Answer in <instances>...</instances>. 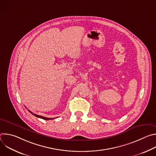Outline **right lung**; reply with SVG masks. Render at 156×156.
I'll return each mask as SVG.
<instances>
[{"mask_svg":"<svg viewBox=\"0 0 156 156\" xmlns=\"http://www.w3.org/2000/svg\"><path fill=\"white\" fill-rule=\"evenodd\" d=\"M28 111H29V112H30L31 114H32L33 115L36 116V117H38V118H40V119H44V120H52V119H53L52 118H47V117H42V116H41V115H38L34 114H33L32 112H31V111L29 110H28Z\"/></svg>","mask_w":156,"mask_h":156,"instance_id":"1","label":"right lung"}]
</instances>
